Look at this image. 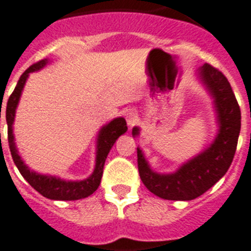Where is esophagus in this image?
Returning a JSON list of instances; mask_svg holds the SVG:
<instances>
[{
  "label": "esophagus",
  "instance_id": "1",
  "mask_svg": "<svg viewBox=\"0 0 251 251\" xmlns=\"http://www.w3.org/2000/svg\"><path fill=\"white\" fill-rule=\"evenodd\" d=\"M125 119H126V123H127V125L130 126V127L134 125H136L139 121L138 112H136V110H134V108H128V110H126Z\"/></svg>",
  "mask_w": 251,
  "mask_h": 251
}]
</instances>
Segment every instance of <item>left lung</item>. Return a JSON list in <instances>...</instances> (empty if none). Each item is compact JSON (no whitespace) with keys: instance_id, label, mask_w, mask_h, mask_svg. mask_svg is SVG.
<instances>
[{"instance_id":"left-lung-1","label":"left lung","mask_w":251,"mask_h":251,"mask_svg":"<svg viewBox=\"0 0 251 251\" xmlns=\"http://www.w3.org/2000/svg\"><path fill=\"white\" fill-rule=\"evenodd\" d=\"M198 77L215 100L219 132L210 147L182 165L177 172L160 174L148 164L138 148L139 174L148 189L158 197L171 201H191L216 184L230 168L241 127V112L227 78L217 68L203 64ZM140 128H132L138 136Z\"/></svg>"}]
</instances>
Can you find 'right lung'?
Wrapping results in <instances>:
<instances>
[{"label":"right lung","mask_w":251,"mask_h":251,"mask_svg":"<svg viewBox=\"0 0 251 251\" xmlns=\"http://www.w3.org/2000/svg\"><path fill=\"white\" fill-rule=\"evenodd\" d=\"M48 63V59H43L40 62L35 63L31 67L26 69L17 82L15 87L14 92L10 96L6 106V121L8 126V145H10V151L12 159H14L15 164L17 169L20 171L21 176L29 182L30 186L34 189L43 195L44 197L49 200H56V201H75L80 198H86L91 196L96 189L99 188L100 183H101L102 173H103V165L106 162L108 152L113 144L116 143L119 136L125 134L127 131V126L126 121L123 117H117L113 119L111 123L104 125L100 130L99 139H97V151H96V165L93 173L86 178L84 180H64L58 177L53 176H44V174H39L36 172L31 171L25 163L23 162L21 156L19 155V151L15 145L14 132H12V124L15 121V113H16L17 103L20 101V96L23 92L24 86L26 83V79L29 77V73L35 71H39L43 67H45ZM1 117V115H0Z\"/></svg>","instance_id":"obj_1"}]
</instances>
